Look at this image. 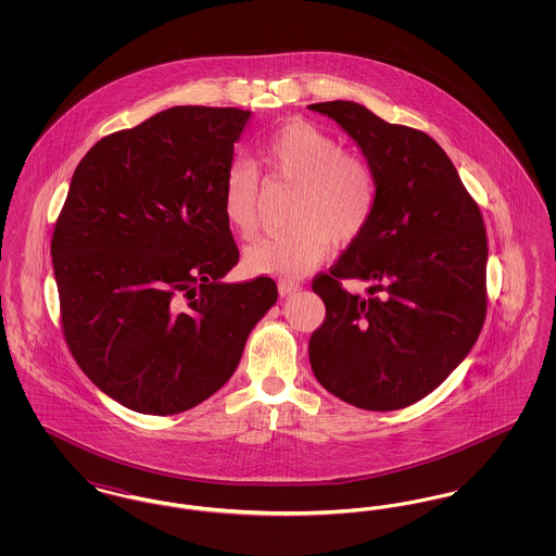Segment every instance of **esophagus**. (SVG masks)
<instances>
[{"label":"esophagus","instance_id":"esophagus-1","mask_svg":"<svg viewBox=\"0 0 556 556\" xmlns=\"http://www.w3.org/2000/svg\"><path fill=\"white\" fill-rule=\"evenodd\" d=\"M298 290H300V286L293 283V281H279V293H281V298H288V295L295 293Z\"/></svg>","mask_w":556,"mask_h":556}]
</instances>
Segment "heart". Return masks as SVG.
<instances>
[{"label": "heart", "instance_id": "obj_1", "mask_svg": "<svg viewBox=\"0 0 556 556\" xmlns=\"http://www.w3.org/2000/svg\"><path fill=\"white\" fill-rule=\"evenodd\" d=\"M266 170L298 186L291 223L283 233L266 236L243 254V265L258 275L300 277L323 263L333 243H350L369 225L375 179L363 160L345 154L333 135L311 123H290L261 146ZM227 225L252 238L258 227V173L243 160L229 164L220 187Z\"/></svg>", "mask_w": 556, "mask_h": 556}]
</instances>
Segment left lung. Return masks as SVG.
Listing matches in <instances>:
<instances>
[{
  "mask_svg": "<svg viewBox=\"0 0 556 556\" xmlns=\"http://www.w3.org/2000/svg\"><path fill=\"white\" fill-rule=\"evenodd\" d=\"M308 108L354 139L377 191L367 229L313 281L327 317L311 336V367L348 404L397 410L433 392L479 338L483 218L427 132L390 125L356 102ZM342 278L369 282L368 295L345 292Z\"/></svg>",
  "mask_w": 556,
  "mask_h": 556,
  "instance_id": "left-lung-1",
  "label": "left lung"
}]
</instances>
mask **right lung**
Here are the masks:
<instances>
[{"instance_id":"right-lung-1","label":"right lung","mask_w":556,"mask_h":556,"mask_svg":"<svg viewBox=\"0 0 556 556\" xmlns=\"http://www.w3.org/2000/svg\"><path fill=\"white\" fill-rule=\"evenodd\" d=\"M252 112L175 106L100 139L52 238L64 338L83 372L143 415L218 392L277 302L270 277L227 283L239 252L220 211Z\"/></svg>"}]
</instances>
